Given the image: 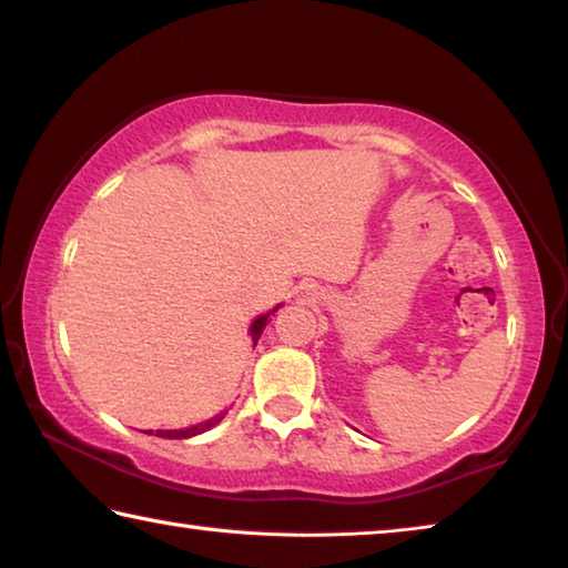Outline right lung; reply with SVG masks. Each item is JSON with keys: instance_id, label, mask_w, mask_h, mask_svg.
Returning a JSON list of instances; mask_svg holds the SVG:
<instances>
[{"instance_id": "obj_1", "label": "right lung", "mask_w": 568, "mask_h": 568, "mask_svg": "<svg viewBox=\"0 0 568 568\" xmlns=\"http://www.w3.org/2000/svg\"><path fill=\"white\" fill-rule=\"evenodd\" d=\"M275 311H277V307H275ZM275 311L261 315V318L253 323V328H250V335H253V343H257V338H261V333L265 331V325L271 323V315ZM223 416H225V413H217V416H213L210 420L197 423V426H190V428H182V430H155V436H160V438H190V436H197V434H203V430H210L213 426H217V423L223 420ZM148 434H152V430H148Z\"/></svg>"}]
</instances>
